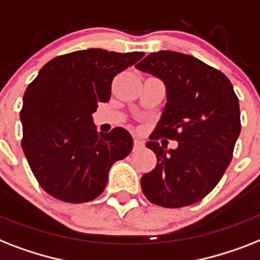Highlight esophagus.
Segmentation results:
<instances>
[{"instance_id":"esophagus-1","label":"esophagus","mask_w":260,"mask_h":260,"mask_svg":"<svg viewBox=\"0 0 260 260\" xmlns=\"http://www.w3.org/2000/svg\"><path fill=\"white\" fill-rule=\"evenodd\" d=\"M134 147H135V149L143 148V147H144V141L140 140V139H137V137H135V139H134Z\"/></svg>"}]
</instances>
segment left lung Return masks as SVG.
<instances>
[{
  "label": "left lung",
  "instance_id": "1",
  "mask_svg": "<svg viewBox=\"0 0 260 260\" xmlns=\"http://www.w3.org/2000/svg\"><path fill=\"white\" fill-rule=\"evenodd\" d=\"M164 81L167 104L147 147L157 163L143 175L141 189L153 204L180 208L215 188L233 159L240 134L239 100L220 71L189 54L151 53L136 65ZM160 137L176 140V150L161 147Z\"/></svg>",
  "mask_w": 260,
  "mask_h": 260
}]
</instances>
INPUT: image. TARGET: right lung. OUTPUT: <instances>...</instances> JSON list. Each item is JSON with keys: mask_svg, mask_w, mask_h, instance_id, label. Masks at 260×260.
<instances>
[{"mask_svg": "<svg viewBox=\"0 0 260 260\" xmlns=\"http://www.w3.org/2000/svg\"><path fill=\"white\" fill-rule=\"evenodd\" d=\"M144 56L77 50L46 62L27 85L20 119L22 151L42 189L67 203H85L104 191L112 164L132 151L124 128L99 134L92 121L111 99L112 81Z\"/></svg>", "mask_w": 260, "mask_h": 260, "instance_id": "obj_1", "label": "right lung"}]
</instances>
